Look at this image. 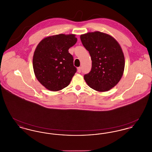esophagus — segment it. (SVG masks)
I'll return each instance as SVG.
<instances>
[{"label": "esophagus", "instance_id": "esophagus-1", "mask_svg": "<svg viewBox=\"0 0 152 152\" xmlns=\"http://www.w3.org/2000/svg\"><path fill=\"white\" fill-rule=\"evenodd\" d=\"M81 67H78V68H77V72L79 73H80L81 72Z\"/></svg>", "mask_w": 152, "mask_h": 152}]
</instances>
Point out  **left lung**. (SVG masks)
Instances as JSON below:
<instances>
[{
	"label": "left lung",
	"instance_id": "left-lung-1",
	"mask_svg": "<svg viewBox=\"0 0 152 152\" xmlns=\"http://www.w3.org/2000/svg\"><path fill=\"white\" fill-rule=\"evenodd\" d=\"M80 39L92 61L91 71L84 76L85 81L95 91H108L120 81L124 71L125 58L120 44L112 36L99 31L81 35Z\"/></svg>",
	"mask_w": 152,
	"mask_h": 152
}]
</instances>
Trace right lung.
Returning a JSON list of instances; mask_svg holds the SVG:
<instances>
[{
    "mask_svg": "<svg viewBox=\"0 0 152 152\" xmlns=\"http://www.w3.org/2000/svg\"><path fill=\"white\" fill-rule=\"evenodd\" d=\"M75 35L59 34L43 39L36 47L33 68L37 80L51 91L67 87L77 69L68 50L77 42Z\"/></svg>",
    "mask_w": 152,
    "mask_h": 152,
    "instance_id": "add662e5",
    "label": "right lung"
}]
</instances>
